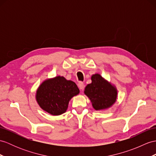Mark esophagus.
<instances>
[{
	"label": "esophagus",
	"instance_id": "esophagus-1",
	"mask_svg": "<svg viewBox=\"0 0 156 156\" xmlns=\"http://www.w3.org/2000/svg\"><path fill=\"white\" fill-rule=\"evenodd\" d=\"M78 87H79V89H80L81 90H83V89H84V84H83V83H82V82H79L78 83Z\"/></svg>",
	"mask_w": 156,
	"mask_h": 156
}]
</instances>
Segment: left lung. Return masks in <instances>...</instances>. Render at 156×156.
<instances>
[{
  "instance_id": "8db88e82",
  "label": "left lung",
  "mask_w": 156,
  "mask_h": 156,
  "mask_svg": "<svg viewBox=\"0 0 156 156\" xmlns=\"http://www.w3.org/2000/svg\"><path fill=\"white\" fill-rule=\"evenodd\" d=\"M91 83L85 88L84 93L88 97L95 111H105L112 107L116 101L118 90L115 85L98 74L91 76Z\"/></svg>"
}]
</instances>
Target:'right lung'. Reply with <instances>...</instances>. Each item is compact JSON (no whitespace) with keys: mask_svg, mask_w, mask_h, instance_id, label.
Instances as JSON below:
<instances>
[{"mask_svg":"<svg viewBox=\"0 0 156 156\" xmlns=\"http://www.w3.org/2000/svg\"><path fill=\"white\" fill-rule=\"evenodd\" d=\"M79 93L77 85L63 76L47 79L36 90V100L40 107L51 115L65 113L69 101Z\"/></svg>","mask_w":156,"mask_h":156,"instance_id":"right-lung-1","label":"right lung"}]
</instances>
